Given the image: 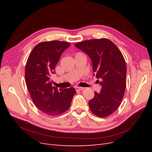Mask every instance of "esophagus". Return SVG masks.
I'll list each match as a JSON object with an SVG mask.
<instances>
[{
	"instance_id": "obj_1",
	"label": "esophagus",
	"mask_w": 152,
	"mask_h": 152,
	"mask_svg": "<svg viewBox=\"0 0 152 152\" xmlns=\"http://www.w3.org/2000/svg\"><path fill=\"white\" fill-rule=\"evenodd\" d=\"M75 90H76L77 91H82V90H83V89H84V87H75Z\"/></svg>"
}]
</instances>
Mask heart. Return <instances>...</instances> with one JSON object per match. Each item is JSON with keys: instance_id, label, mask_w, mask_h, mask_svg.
Masks as SVG:
<instances>
[{"instance_id": "b5f03b06", "label": "heart", "mask_w": 152, "mask_h": 152, "mask_svg": "<svg viewBox=\"0 0 152 152\" xmlns=\"http://www.w3.org/2000/svg\"><path fill=\"white\" fill-rule=\"evenodd\" d=\"M79 54H81V53H77V55H79Z\"/></svg>"}]
</instances>
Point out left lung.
Listing matches in <instances>:
<instances>
[{"label": "left lung", "mask_w": 152, "mask_h": 152, "mask_svg": "<svg viewBox=\"0 0 152 152\" xmlns=\"http://www.w3.org/2000/svg\"><path fill=\"white\" fill-rule=\"evenodd\" d=\"M75 46L91 58L93 70L102 86L100 93L89 102V108L96 116L106 117L119 107L126 87L127 67L121 50L108 39L82 41Z\"/></svg>", "instance_id": "left-lung-1"}]
</instances>
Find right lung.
Instances as JSON below:
<instances>
[{
  "label": "right lung",
  "instance_id": "obj_1",
  "mask_svg": "<svg viewBox=\"0 0 152 152\" xmlns=\"http://www.w3.org/2000/svg\"><path fill=\"white\" fill-rule=\"evenodd\" d=\"M70 45L58 40L40 42L32 49L26 63L25 82L32 102L50 116L65 112L76 93L73 87L58 89L50 80L61 54Z\"/></svg>",
  "mask_w": 152,
  "mask_h": 152
}]
</instances>
